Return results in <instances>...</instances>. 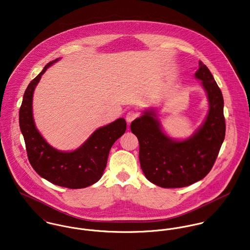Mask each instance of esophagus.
<instances>
[{
    "label": "esophagus",
    "mask_w": 250,
    "mask_h": 250,
    "mask_svg": "<svg viewBox=\"0 0 250 250\" xmlns=\"http://www.w3.org/2000/svg\"><path fill=\"white\" fill-rule=\"evenodd\" d=\"M139 115V113L137 112V111H135V110H129L127 113H126V116H125V120H126V122L128 123V124H130L133 120H135L137 117Z\"/></svg>",
    "instance_id": "esophagus-1"
}]
</instances>
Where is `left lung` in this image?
Listing matches in <instances>:
<instances>
[{
  "label": "left lung",
  "mask_w": 250,
  "mask_h": 250,
  "mask_svg": "<svg viewBox=\"0 0 250 250\" xmlns=\"http://www.w3.org/2000/svg\"><path fill=\"white\" fill-rule=\"evenodd\" d=\"M195 77L203 81L209 111L204 125L191 138L173 141L161 129L153 110L144 112L130 125L140 145L141 168L149 182L161 188H184L204 179L211 170L225 140L222 91L201 61Z\"/></svg>",
  "instance_id": "8db88e82"
}]
</instances>
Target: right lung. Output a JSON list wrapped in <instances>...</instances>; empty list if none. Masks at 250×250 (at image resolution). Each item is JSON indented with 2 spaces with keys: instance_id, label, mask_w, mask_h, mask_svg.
<instances>
[{
  "instance_id": "add662e5",
  "label": "right lung",
  "mask_w": 250,
  "mask_h": 250,
  "mask_svg": "<svg viewBox=\"0 0 250 250\" xmlns=\"http://www.w3.org/2000/svg\"><path fill=\"white\" fill-rule=\"evenodd\" d=\"M57 61L56 59L49 62L25 89L20 107V128L24 139L28 161L41 177L59 187L83 188L101 179L110 148L125 133L126 123L124 118H120L98 128L82 146L71 152H62L49 146L35 126L32 99L42 75Z\"/></svg>"
}]
</instances>
